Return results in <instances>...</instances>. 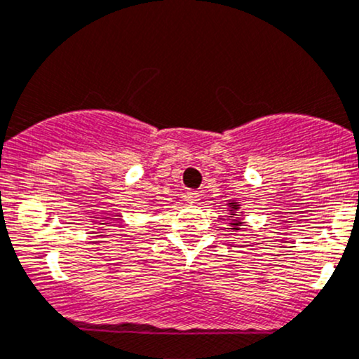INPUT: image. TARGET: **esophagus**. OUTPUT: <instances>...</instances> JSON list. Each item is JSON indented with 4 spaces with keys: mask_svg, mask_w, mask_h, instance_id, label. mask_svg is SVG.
I'll list each match as a JSON object with an SVG mask.
<instances>
[{
    "mask_svg": "<svg viewBox=\"0 0 359 359\" xmlns=\"http://www.w3.org/2000/svg\"><path fill=\"white\" fill-rule=\"evenodd\" d=\"M184 199L189 201V203H196V201L201 199V192L199 191H187L184 194Z\"/></svg>",
    "mask_w": 359,
    "mask_h": 359,
    "instance_id": "esophagus-1",
    "label": "esophagus"
}]
</instances>
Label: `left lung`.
I'll use <instances>...</instances> for the list:
<instances>
[{"instance_id": "left-lung-1", "label": "left lung", "mask_w": 359, "mask_h": 359, "mask_svg": "<svg viewBox=\"0 0 359 359\" xmlns=\"http://www.w3.org/2000/svg\"><path fill=\"white\" fill-rule=\"evenodd\" d=\"M231 209H233V211H236V209H238V208H236V205H234V204L231 203ZM233 216H238V214H231V216H229V217H233ZM231 224H233V228H231V229H236V228H238V226H240V222H238V221H233V222H231Z\"/></svg>"}]
</instances>
